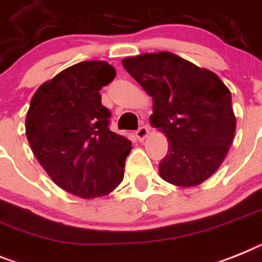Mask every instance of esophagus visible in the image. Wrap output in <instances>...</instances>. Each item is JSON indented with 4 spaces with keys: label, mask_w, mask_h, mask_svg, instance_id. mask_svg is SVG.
I'll use <instances>...</instances> for the list:
<instances>
[{
    "label": "esophagus",
    "mask_w": 262,
    "mask_h": 262,
    "mask_svg": "<svg viewBox=\"0 0 262 262\" xmlns=\"http://www.w3.org/2000/svg\"><path fill=\"white\" fill-rule=\"evenodd\" d=\"M135 135L139 140H144L147 138V135H148V127H146V126L139 127V129L136 131Z\"/></svg>",
    "instance_id": "34e87169"
}]
</instances>
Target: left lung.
<instances>
[{"label": "left lung", "instance_id": "1", "mask_svg": "<svg viewBox=\"0 0 262 262\" xmlns=\"http://www.w3.org/2000/svg\"><path fill=\"white\" fill-rule=\"evenodd\" d=\"M123 67L152 97L151 124L168 139L163 180L195 187L224 162L236 131L231 91L211 70L168 53L124 58Z\"/></svg>", "mask_w": 262, "mask_h": 262}]
</instances>
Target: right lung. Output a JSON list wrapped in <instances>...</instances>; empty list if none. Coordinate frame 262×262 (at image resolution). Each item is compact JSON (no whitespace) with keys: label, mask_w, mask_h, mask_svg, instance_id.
Listing matches in <instances>:
<instances>
[{"label":"right lung","mask_w":262,"mask_h":262,"mask_svg":"<svg viewBox=\"0 0 262 262\" xmlns=\"http://www.w3.org/2000/svg\"><path fill=\"white\" fill-rule=\"evenodd\" d=\"M106 61L67 67L45 82L26 114L30 148L58 187L83 199L108 195L122 183L131 142L110 131L99 90L115 78Z\"/></svg>","instance_id":"right-lung-1"}]
</instances>
